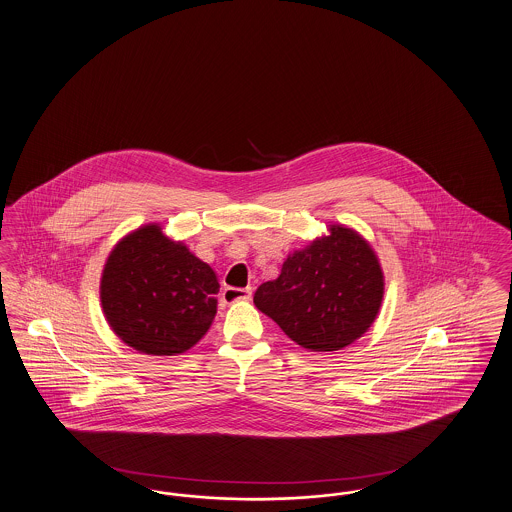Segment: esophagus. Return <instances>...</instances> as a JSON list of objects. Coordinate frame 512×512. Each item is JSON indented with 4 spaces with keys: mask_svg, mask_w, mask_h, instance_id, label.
<instances>
[{
    "mask_svg": "<svg viewBox=\"0 0 512 512\" xmlns=\"http://www.w3.org/2000/svg\"><path fill=\"white\" fill-rule=\"evenodd\" d=\"M250 296H252V287H246V289H235V287H227V289L221 293L223 302H227V304H231V302H237V300H248Z\"/></svg>",
    "mask_w": 512,
    "mask_h": 512,
    "instance_id": "34e87169",
    "label": "esophagus"
}]
</instances>
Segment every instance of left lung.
<instances>
[{
    "instance_id": "left-lung-1",
    "label": "left lung",
    "mask_w": 512,
    "mask_h": 512,
    "mask_svg": "<svg viewBox=\"0 0 512 512\" xmlns=\"http://www.w3.org/2000/svg\"><path fill=\"white\" fill-rule=\"evenodd\" d=\"M383 271L370 243L345 225L295 250L277 279L258 287L254 304L302 349L349 347L376 320Z\"/></svg>"
}]
</instances>
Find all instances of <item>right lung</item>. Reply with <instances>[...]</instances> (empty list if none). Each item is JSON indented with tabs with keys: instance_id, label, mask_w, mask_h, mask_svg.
<instances>
[{
	"instance_id": "add662e5",
	"label": "right lung",
	"mask_w": 512,
	"mask_h": 512,
	"mask_svg": "<svg viewBox=\"0 0 512 512\" xmlns=\"http://www.w3.org/2000/svg\"><path fill=\"white\" fill-rule=\"evenodd\" d=\"M216 271L158 223L123 237L102 271L100 298L109 327L129 347L175 356L194 347L217 312Z\"/></svg>"
}]
</instances>
